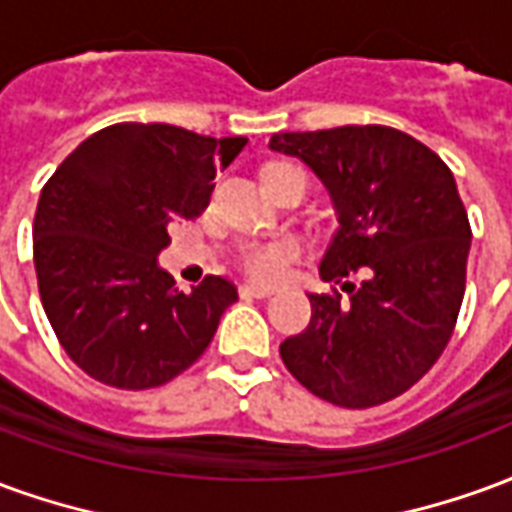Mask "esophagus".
<instances>
[{
	"label": "esophagus",
	"mask_w": 512,
	"mask_h": 512,
	"mask_svg": "<svg viewBox=\"0 0 512 512\" xmlns=\"http://www.w3.org/2000/svg\"><path fill=\"white\" fill-rule=\"evenodd\" d=\"M271 293H274L271 285H252V282L241 285V296H249V299H268Z\"/></svg>",
	"instance_id": "34e87169"
}]
</instances>
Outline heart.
<instances>
[{"label": "heart", "instance_id": "b5f03b06", "mask_svg": "<svg viewBox=\"0 0 512 512\" xmlns=\"http://www.w3.org/2000/svg\"><path fill=\"white\" fill-rule=\"evenodd\" d=\"M285 164H271L268 169H279ZM266 169V172H268ZM299 255V244L293 241H266V244H249L241 252V268L255 279H277L288 268L293 257Z\"/></svg>", "mask_w": 512, "mask_h": 512}]
</instances>
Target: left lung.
<instances>
[{"label": "left lung", "instance_id": "obj_1", "mask_svg": "<svg viewBox=\"0 0 512 512\" xmlns=\"http://www.w3.org/2000/svg\"><path fill=\"white\" fill-rule=\"evenodd\" d=\"M271 150L304 161L337 213L323 282L307 293V329L279 356L312 395L370 408L403 395L436 365L458 321L472 230L450 167L386 126L274 134ZM348 273L363 277L343 283Z\"/></svg>", "mask_w": 512, "mask_h": 512}]
</instances>
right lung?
Listing matches in <instances>:
<instances>
[{"label": "right lung", "mask_w": 512, "mask_h": 512, "mask_svg": "<svg viewBox=\"0 0 512 512\" xmlns=\"http://www.w3.org/2000/svg\"><path fill=\"white\" fill-rule=\"evenodd\" d=\"M246 142L117 123L87 136L43 186L32 224L40 301L87 376L150 389L205 354L238 290L205 277L183 293L158 255L169 224L208 208L216 172Z\"/></svg>", "instance_id": "right-lung-1"}]
</instances>
